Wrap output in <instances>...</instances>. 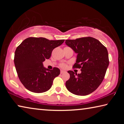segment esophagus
<instances>
[{
    "label": "esophagus",
    "instance_id": "34e87169",
    "mask_svg": "<svg viewBox=\"0 0 124 124\" xmlns=\"http://www.w3.org/2000/svg\"><path fill=\"white\" fill-rule=\"evenodd\" d=\"M66 71L63 70H61V74H63V73H66Z\"/></svg>",
    "mask_w": 124,
    "mask_h": 124
}]
</instances>
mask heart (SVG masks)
<instances>
[{
	"mask_svg": "<svg viewBox=\"0 0 124 124\" xmlns=\"http://www.w3.org/2000/svg\"><path fill=\"white\" fill-rule=\"evenodd\" d=\"M61 66L62 68H66V65L65 64H61Z\"/></svg>",
	"mask_w": 124,
	"mask_h": 124,
	"instance_id": "obj_1",
	"label": "heart"
}]
</instances>
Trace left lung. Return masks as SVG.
<instances>
[{"label":"left lung","mask_w":124,"mask_h":124,"mask_svg":"<svg viewBox=\"0 0 124 124\" xmlns=\"http://www.w3.org/2000/svg\"><path fill=\"white\" fill-rule=\"evenodd\" d=\"M66 44L77 54L73 68H81L77 74L68 71L70 78L66 82L67 90L74 95L86 96L97 89L102 83L109 66L107 48L92 37L66 40Z\"/></svg>","instance_id":"left-lung-1"}]
</instances>
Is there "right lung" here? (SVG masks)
Masks as SVG:
<instances>
[{
    "instance_id": "obj_1",
    "label": "right lung",
    "mask_w": 124,
    "mask_h": 124,
    "mask_svg": "<svg viewBox=\"0 0 124 124\" xmlns=\"http://www.w3.org/2000/svg\"><path fill=\"white\" fill-rule=\"evenodd\" d=\"M64 41L30 37L24 40L16 48L15 66L21 82L27 90L42 93L51 87L54 79L59 75L60 70L56 67L48 70L44 67L43 62L49 59L52 50Z\"/></svg>"
}]
</instances>
